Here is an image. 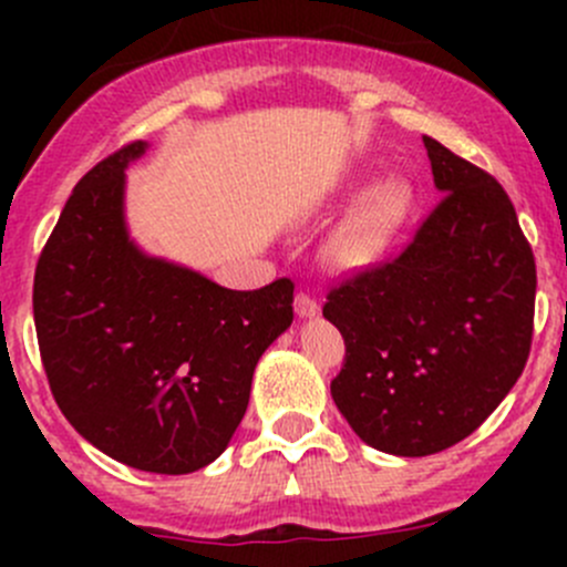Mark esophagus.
Segmentation results:
<instances>
[{"label": "esophagus", "mask_w": 567, "mask_h": 567, "mask_svg": "<svg viewBox=\"0 0 567 567\" xmlns=\"http://www.w3.org/2000/svg\"><path fill=\"white\" fill-rule=\"evenodd\" d=\"M296 316L299 318H316L318 312H320V305H318V299H312L310 293H305V290H299V293H296Z\"/></svg>", "instance_id": "obj_1"}]
</instances>
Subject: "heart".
<instances>
[{"mask_svg": "<svg viewBox=\"0 0 567 567\" xmlns=\"http://www.w3.org/2000/svg\"><path fill=\"white\" fill-rule=\"evenodd\" d=\"M411 186L403 177L375 183L331 233L326 260L337 271H362L384 257L411 210Z\"/></svg>", "mask_w": 567, "mask_h": 567, "instance_id": "b5f03b06", "label": "heart"}]
</instances>
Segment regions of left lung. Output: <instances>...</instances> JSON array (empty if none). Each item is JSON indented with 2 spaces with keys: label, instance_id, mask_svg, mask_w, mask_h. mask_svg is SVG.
<instances>
[{
  "label": "left lung",
  "instance_id": "left-lung-1",
  "mask_svg": "<svg viewBox=\"0 0 567 567\" xmlns=\"http://www.w3.org/2000/svg\"><path fill=\"white\" fill-rule=\"evenodd\" d=\"M442 199L384 262L326 293L346 359L331 398L370 447L442 453L513 390L535 329V255L494 175L425 136Z\"/></svg>",
  "mask_w": 567,
  "mask_h": 567
}]
</instances>
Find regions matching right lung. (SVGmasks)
Here are the masks:
<instances>
[{"label":"right lung","mask_w":567,"mask_h":567,"mask_svg":"<svg viewBox=\"0 0 567 567\" xmlns=\"http://www.w3.org/2000/svg\"><path fill=\"white\" fill-rule=\"evenodd\" d=\"M142 153L128 142L76 183L38 257L32 312L65 420L125 466L188 474L225 453L296 285L227 290L142 255L123 225V169Z\"/></svg>","instance_id":"add662e5"}]
</instances>
